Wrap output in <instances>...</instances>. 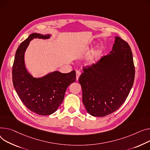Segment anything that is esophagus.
Returning a JSON list of instances; mask_svg holds the SVG:
<instances>
[{"label":"esophagus","mask_w":150,"mask_h":150,"mask_svg":"<svg viewBox=\"0 0 150 150\" xmlns=\"http://www.w3.org/2000/svg\"><path fill=\"white\" fill-rule=\"evenodd\" d=\"M80 75H81V72H80L78 71H77L76 72V80H78L79 77V76H80Z\"/></svg>","instance_id":"esophagus-1"}]
</instances>
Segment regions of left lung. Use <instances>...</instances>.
I'll return each instance as SVG.
<instances>
[{
    "label": "left lung",
    "mask_w": 150,
    "mask_h": 150,
    "mask_svg": "<svg viewBox=\"0 0 150 150\" xmlns=\"http://www.w3.org/2000/svg\"><path fill=\"white\" fill-rule=\"evenodd\" d=\"M83 69L79 83L87 112L103 117L116 111L126 100L134 83L135 69L129 45L115 37L110 54Z\"/></svg>",
    "instance_id": "obj_1"
}]
</instances>
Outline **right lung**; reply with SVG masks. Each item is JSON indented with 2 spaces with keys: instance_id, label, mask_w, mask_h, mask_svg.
Masks as SVG:
<instances>
[{
  "instance_id": "right-lung-1",
  "label": "right lung",
  "mask_w": 150,
  "mask_h": 150,
  "mask_svg": "<svg viewBox=\"0 0 150 150\" xmlns=\"http://www.w3.org/2000/svg\"><path fill=\"white\" fill-rule=\"evenodd\" d=\"M50 34L33 33L17 49L13 66L14 87L23 104L34 113L49 115L61 105L67 87L76 81V72L67 74L54 71L40 78L29 74L25 64V52L30 41L34 38L48 39Z\"/></svg>"
}]
</instances>
